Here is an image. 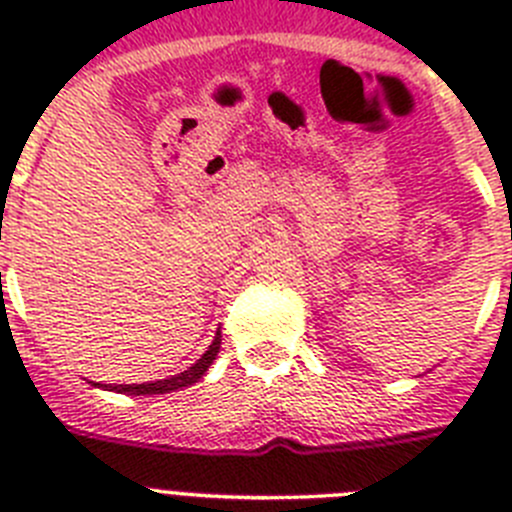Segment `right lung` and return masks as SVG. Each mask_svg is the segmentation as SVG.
Segmentation results:
<instances>
[{"label": "right lung", "instance_id": "right-lung-1", "mask_svg": "<svg viewBox=\"0 0 512 512\" xmlns=\"http://www.w3.org/2000/svg\"><path fill=\"white\" fill-rule=\"evenodd\" d=\"M220 341H223V336H220V330H217L215 338H212L210 348H207L205 354L194 361L189 369L174 374V377L156 379V382H143V384H115V387H107V384H94V387H104V390L120 392V395H166V392L182 390V387H189V384L200 382V379L205 377V372L212 366V361H215L217 351H220Z\"/></svg>", "mask_w": 512, "mask_h": 512}]
</instances>
